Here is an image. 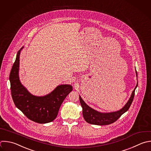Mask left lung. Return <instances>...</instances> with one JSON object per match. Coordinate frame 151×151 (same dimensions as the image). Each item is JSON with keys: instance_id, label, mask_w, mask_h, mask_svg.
I'll return each mask as SVG.
<instances>
[{"instance_id": "obj_1", "label": "left lung", "mask_w": 151, "mask_h": 151, "mask_svg": "<svg viewBox=\"0 0 151 151\" xmlns=\"http://www.w3.org/2000/svg\"><path fill=\"white\" fill-rule=\"evenodd\" d=\"M136 76L137 77V72L136 70ZM137 86V84L133 91L131 97H130L127 103L125 106L120 110L115 112L103 113L98 112L95 110L90 107L83 100L81 97L80 96V102L83 108V116L84 120L88 123L96 125H107L116 122L124 113L127 111L129 109L133 100L134 99L135 89Z\"/></svg>"}]
</instances>
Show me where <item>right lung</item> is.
<instances>
[{
    "mask_svg": "<svg viewBox=\"0 0 151 151\" xmlns=\"http://www.w3.org/2000/svg\"><path fill=\"white\" fill-rule=\"evenodd\" d=\"M21 50L17 53L9 76L13 101L17 107L29 119L38 123L51 122L57 117L61 104L73 87L70 85H60L50 94L43 97L30 94L19 79Z\"/></svg>",
    "mask_w": 151,
    "mask_h": 151,
    "instance_id": "add662e5",
    "label": "right lung"
}]
</instances>
